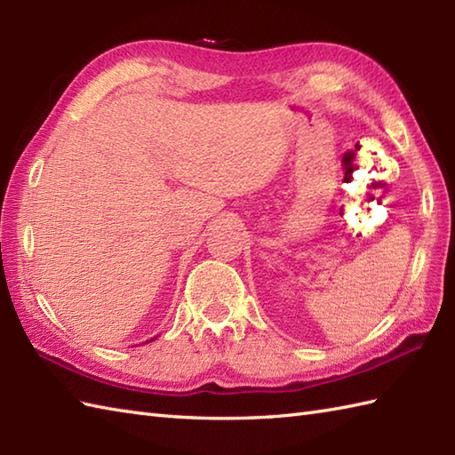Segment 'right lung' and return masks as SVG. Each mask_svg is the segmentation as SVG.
Instances as JSON below:
<instances>
[{"label":"right lung","instance_id":"add662e5","mask_svg":"<svg viewBox=\"0 0 455 455\" xmlns=\"http://www.w3.org/2000/svg\"><path fill=\"white\" fill-rule=\"evenodd\" d=\"M152 340H156V336H154V338H150V342H152Z\"/></svg>","mask_w":455,"mask_h":455}]
</instances>
